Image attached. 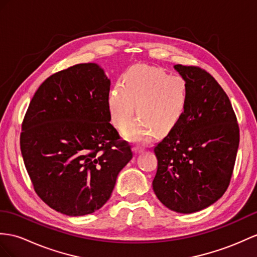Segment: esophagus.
I'll return each instance as SVG.
<instances>
[{"label":"esophagus","instance_id":"34e87169","mask_svg":"<svg viewBox=\"0 0 257 257\" xmlns=\"http://www.w3.org/2000/svg\"><path fill=\"white\" fill-rule=\"evenodd\" d=\"M144 150H145V149H144L143 147H141L140 145H135V146L133 147V152H134V154H135V155H139V154L143 153Z\"/></svg>","mask_w":257,"mask_h":257}]
</instances>
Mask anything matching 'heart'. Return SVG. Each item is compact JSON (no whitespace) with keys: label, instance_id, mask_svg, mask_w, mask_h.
Listing matches in <instances>:
<instances>
[{"label":"heart","instance_id":"heart-1","mask_svg":"<svg viewBox=\"0 0 257 257\" xmlns=\"http://www.w3.org/2000/svg\"><path fill=\"white\" fill-rule=\"evenodd\" d=\"M186 86L182 77L159 68H135L124 75L122 85L116 84L108 97L111 120L123 130L135 112L141 120L125 130L128 140L146 142L153 131L165 135L177 126L186 105Z\"/></svg>","mask_w":257,"mask_h":257}]
</instances>
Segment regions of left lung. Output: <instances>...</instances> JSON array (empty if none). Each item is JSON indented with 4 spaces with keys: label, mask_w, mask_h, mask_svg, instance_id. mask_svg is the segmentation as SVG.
<instances>
[{
    "label": "left lung",
    "mask_w": 257,
    "mask_h": 257,
    "mask_svg": "<svg viewBox=\"0 0 257 257\" xmlns=\"http://www.w3.org/2000/svg\"><path fill=\"white\" fill-rule=\"evenodd\" d=\"M186 86L184 114L154 148L158 160L154 192L169 209L191 214L227 191L233 173L240 128L227 93L198 66L177 64Z\"/></svg>",
    "instance_id": "8db88e82"
}]
</instances>
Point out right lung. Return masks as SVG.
I'll return each mask as SVG.
<instances>
[{
    "label": "right lung",
    "instance_id": "add662e5",
    "mask_svg": "<svg viewBox=\"0 0 257 257\" xmlns=\"http://www.w3.org/2000/svg\"><path fill=\"white\" fill-rule=\"evenodd\" d=\"M110 79L97 64L56 72L37 89L22 123L21 150L34 189L68 216L101 208L133 158L110 123Z\"/></svg>",
    "mask_w": 257,
    "mask_h": 257
}]
</instances>
